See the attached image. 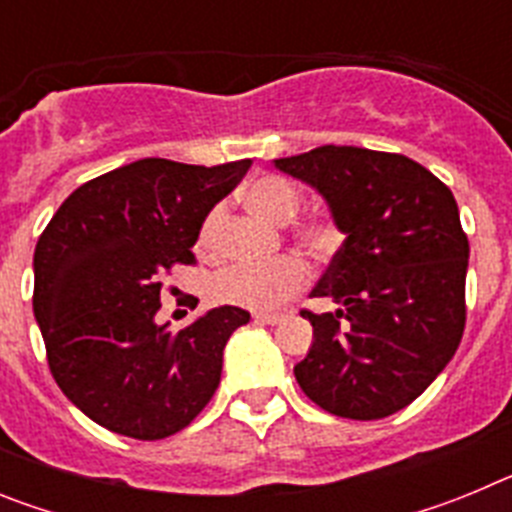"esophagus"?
Masks as SVG:
<instances>
[{
	"mask_svg": "<svg viewBox=\"0 0 512 512\" xmlns=\"http://www.w3.org/2000/svg\"><path fill=\"white\" fill-rule=\"evenodd\" d=\"M253 320L261 325H277L282 320V315L279 312H253Z\"/></svg>",
	"mask_w": 512,
	"mask_h": 512,
	"instance_id": "34e87169",
	"label": "esophagus"
}]
</instances>
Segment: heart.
Here are the masks:
<instances>
[{"mask_svg":"<svg viewBox=\"0 0 512 512\" xmlns=\"http://www.w3.org/2000/svg\"><path fill=\"white\" fill-rule=\"evenodd\" d=\"M243 202L251 212L261 215L274 225L289 223L302 205V194L295 184L277 174L256 176L243 189ZM220 223H223V207H212L202 217L194 248L200 256H215L220 248ZM295 238L307 253L325 259L336 251L341 243V233L330 220L312 217L295 228ZM307 271L297 256H279L269 264H235L217 271L210 282V297L220 305L251 307V310H271L279 302L295 295L305 284Z\"/></svg>","mask_w":512,"mask_h":512,"instance_id":"1","label":"heart"}]
</instances>
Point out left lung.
Wrapping results in <instances>:
<instances>
[{
  "label": "left lung",
  "instance_id": "1",
  "mask_svg": "<svg viewBox=\"0 0 512 512\" xmlns=\"http://www.w3.org/2000/svg\"><path fill=\"white\" fill-rule=\"evenodd\" d=\"M274 166L312 187L346 235L302 312L312 346L295 366L302 392L338 418L377 420L408 408L459 348L469 241L454 194L413 158L320 146Z\"/></svg>",
  "mask_w": 512,
  "mask_h": 512
}]
</instances>
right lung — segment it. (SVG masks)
<instances>
[{
  "label": "right lung",
  "mask_w": 512,
  "mask_h": 512,
  "mask_svg": "<svg viewBox=\"0 0 512 512\" xmlns=\"http://www.w3.org/2000/svg\"><path fill=\"white\" fill-rule=\"evenodd\" d=\"M248 166L140 158L81 184L40 235L33 312L48 366L63 395L107 431L174 436L215 395L225 343L251 315L212 307L171 333L156 323L161 274L194 264L202 217Z\"/></svg>",
  "instance_id": "add662e5"
}]
</instances>
